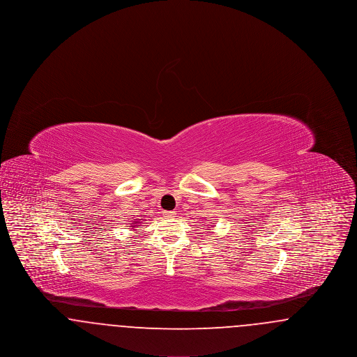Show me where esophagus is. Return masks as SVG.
<instances>
[{
  "mask_svg": "<svg viewBox=\"0 0 357 357\" xmlns=\"http://www.w3.org/2000/svg\"><path fill=\"white\" fill-rule=\"evenodd\" d=\"M163 214H165V217H175L176 215L175 211H165Z\"/></svg>",
  "mask_w": 357,
  "mask_h": 357,
  "instance_id": "obj_1",
  "label": "esophagus"
}]
</instances>
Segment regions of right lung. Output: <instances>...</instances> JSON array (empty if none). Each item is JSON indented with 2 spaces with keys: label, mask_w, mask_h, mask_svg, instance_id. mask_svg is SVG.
<instances>
[{
  "label": "right lung",
  "mask_w": 357,
  "mask_h": 357,
  "mask_svg": "<svg viewBox=\"0 0 357 357\" xmlns=\"http://www.w3.org/2000/svg\"><path fill=\"white\" fill-rule=\"evenodd\" d=\"M135 223H139V222H135ZM132 227H135V226H132Z\"/></svg>",
  "instance_id": "add662e5"
}]
</instances>
